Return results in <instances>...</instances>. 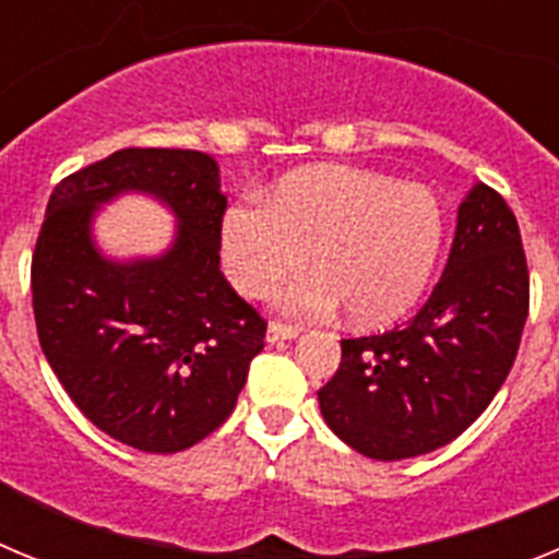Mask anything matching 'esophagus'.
<instances>
[{"label":"esophagus","instance_id":"esophagus-1","mask_svg":"<svg viewBox=\"0 0 559 559\" xmlns=\"http://www.w3.org/2000/svg\"><path fill=\"white\" fill-rule=\"evenodd\" d=\"M299 335V330L288 328V324H280V322H271L269 330H265V341L269 344H283V341H290Z\"/></svg>","mask_w":559,"mask_h":559}]
</instances>
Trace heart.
Returning a JSON list of instances; mask_svg holds the SVG:
<instances>
[{
  "label": "heart",
  "mask_w": 559,
  "mask_h": 559,
  "mask_svg": "<svg viewBox=\"0 0 559 559\" xmlns=\"http://www.w3.org/2000/svg\"><path fill=\"white\" fill-rule=\"evenodd\" d=\"M442 235V204L428 187L364 167L316 165L285 176L265 204L226 210L221 263L237 294L265 296L308 254L316 274L280 296L285 313L344 308L358 328H386L426 294Z\"/></svg>",
  "instance_id": "obj_1"
}]
</instances>
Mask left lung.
<instances>
[{"instance_id":"1","label":"left lung","mask_w":559,"mask_h":559,"mask_svg":"<svg viewBox=\"0 0 559 559\" xmlns=\"http://www.w3.org/2000/svg\"><path fill=\"white\" fill-rule=\"evenodd\" d=\"M530 271L507 201L476 181L459 204L448 265L406 328L341 341L319 389L324 423L353 451L397 462L448 445L490 406L518 355Z\"/></svg>"}]
</instances>
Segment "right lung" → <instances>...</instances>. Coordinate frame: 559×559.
Masks as SVG:
<instances>
[{"mask_svg": "<svg viewBox=\"0 0 559 559\" xmlns=\"http://www.w3.org/2000/svg\"><path fill=\"white\" fill-rule=\"evenodd\" d=\"M147 194L174 217L162 255H106L96 212ZM218 162L201 151L126 147L49 195L33 254V313L61 386L103 433L179 453L229 417L265 322L221 274Z\"/></svg>", "mask_w": 559, "mask_h": 559, "instance_id": "obj_1", "label": "right lung"}]
</instances>
